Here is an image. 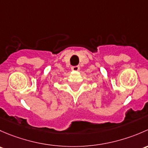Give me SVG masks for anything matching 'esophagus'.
<instances>
[{
    "label": "esophagus",
    "instance_id": "obj_1",
    "mask_svg": "<svg viewBox=\"0 0 148 148\" xmlns=\"http://www.w3.org/2000/svg\"><path fill=\"white\" fill-rule=\"evenodd\" d=\"M71 70L73 71H78L80 70V67L79 66H73L71 68Z\"/></svg>",
    "mask_w": 148,
    "mask_h": 148
}]
</instances>
